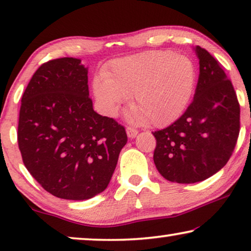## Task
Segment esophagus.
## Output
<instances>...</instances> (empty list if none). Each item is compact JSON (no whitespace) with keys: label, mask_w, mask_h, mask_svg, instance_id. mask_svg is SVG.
<instances>
[{"label":"esophagus","mask_w":251,"mask_h":251,"mask_svg":"<svg viewBox=\"0 0 251 251\" xmlns=\"http://www.w3.org/2000/svg\"><path fill=\"white\" fill-rule=\"evenodd\" d=\"M126 135H128L129 138H135V137L138 135V130L132 128V126H128V128H126Z\"/></svg>","instance_id":"34e87169"}]
</instances>
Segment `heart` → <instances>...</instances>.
<instances>
[{"instance_id": "b5f03b06", "label": "heart", "mask_w": 251, "mask_h": 251, "mask_svg": "<svg viewBox=\"0 0 251 251\" xmlns=\"http://www.w3.org/2000/svg\"><path fill=\"white\" fill-rule=\"evenodd\" d=\"M193 61L184 54L147 52L113 61L94 81V95L111 118L133 95V120L163 126L186 109L195 88Z\"/></svg>"}]
</instances>
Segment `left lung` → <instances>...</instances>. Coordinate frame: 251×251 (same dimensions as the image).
Instances as JSON below:
<instances>
[{
	"instance_id": "8db88e82",
	"label": "left lung",
	"mask_w": 251,
	"mask_h": 251,
	"mask_svg": "<svg viewBox=\"0 0 251 251\" xmlns=\"http://www.w3.org/2000/svg\"><path fill=\"white\" fill-rule=\"evenodd\" d=\"M200 74L192 104L177 121L153 132V160L161 176L179 184L211 177L227 163L240 131V105L222 65L193 48Z\"/></svg>"
}]
</instances>
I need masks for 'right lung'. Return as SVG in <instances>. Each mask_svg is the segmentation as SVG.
<instances>
[{"label": "right lung", "instance_id": "right-lung-1", "mask_svg": "<svg viewBox=\"0 0 251 251\" xmlns=\"http://www.w3.org/2000/svg\"><path fill=\"white\" fill-rule=\"evenodd\" d=\"M126 140L121 125L94 111L81 59L59 58L37 68L22 98L18 145L44 190L66 200L101 193Z\"/></svg>", "mask_w": 251, "mask_h": 251}]
</instances>
